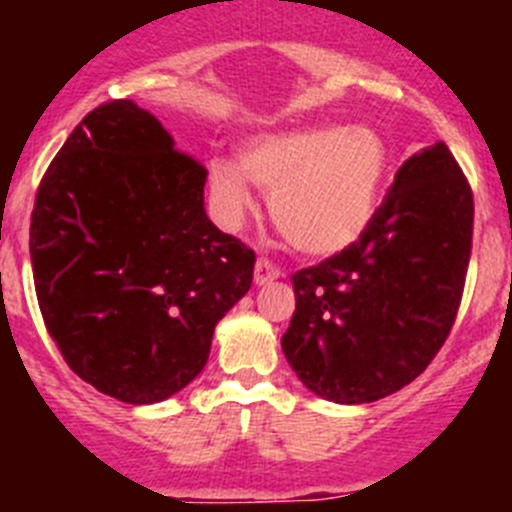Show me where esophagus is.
Segmentation results:
<instances>
[{
    "label": "esophagus",
    "mask_w": 512,
    "mask_h": 512,
    "mask_svg": "<svg viewBox=\"0 0 512 512\" xmlns=\"http://www.w3.org/2000/svg\"><path fill=\"white\" fill-rule=\"evenodd\" d=\"M279 274H282V271L271 264L269 259H259L256 261V269H253V284H256V287H264V284L279 279Z\"/></svg>",
    "instance_id": "1"
}]
</instances>
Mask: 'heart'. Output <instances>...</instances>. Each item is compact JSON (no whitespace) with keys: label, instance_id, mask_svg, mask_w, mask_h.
<instances>
[{"label":"heart","instance_id":"b5f03b06","mask_svg":"<svg viewBox=\"0 0 512 512\" xmlns=\"http://www.w3.org/2000/svg\"><path fill=\"white\" fill-rule=\"evenodd\" d=\"M390 174V148L366 125H310L248 140L241 166L210 161V187L225 223L251 210L248 179L271 194V217L305 256L328 259L364 238Z\"/></svg>","mask_w":512,"mask_h":512}]
</instances>
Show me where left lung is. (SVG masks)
<instances>
[{
	"label": "left lung",
	"mask_w": 512,
	"mask_h": 512,
	"mask_svg": "<svg viewBox=\"0 0 512 512\" xmlns=\"http://www.w3.org/2000/svg\"><path fill=\"white\" fill-rule=\"evenodd\" d=\"M472 225V189L446 143L410 156L364 238L292 274L282 351L307 390L361 405L420 377L454 325Z\"/></svg>",
	"instance_id": "left-lung-1"
}]
</instances>
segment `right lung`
I'll return each mask as SVG.
<instances>
[{"instance_id":"add662e5","label":"right lung","mask_w":512,"mask_h":512,"mask_svg":"<svg viewBox=\"0 0 512 512\" xmlns=\"http://www.w3.org/2000/svg\"><path fill=\"white\" fill-rule=\"evenodd\" d=\"M207 169L130 99L74 128L35 194L30 261L45 328L94 390L151 405L205 369L251 289V248L205 212Z\"/></svg>"}]
</instances>
